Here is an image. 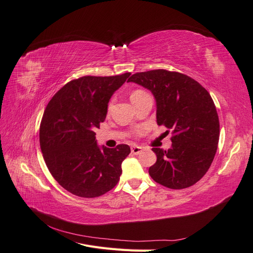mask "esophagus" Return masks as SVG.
Returning a JSON list of instances; mask_svg holds the SVG:
<instances>
[{"mask_svg": "<svg viewBox=\"0 0 253 253\" xmlns=\"http://www.w3.org/2000/svg\"><path fill=\"white\" fill-rule=\"evenodd\" d=\"M131 151H132L133 154L138 155V154H140V153H141L142 148H141V147H138V145H133V147L131 148Z\"/></svg>", "mask_w": 253, "mask_h": 253, "instance_id": "34e87169", "label": "esophagus"}]
</instances>
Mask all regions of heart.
Instances as JSON below:
<instances>
[{
    "label": "heart",
    "mask_w": 253,
    "mask_h": 253,
    "mask_svg": "<svg viewBox=\"0 0 253 253\" xmlns=\"http://www.w3.org/2000/svg\"><path fill=\"white\" fill-rule=\"evenodd\" d=\"M144 91L143 90H140V89H138V90H135V91H133L132 93V95H131V97H135V96H138V95H141V94H143ZM111 105H112V102L110 103V108H111ZM142 131L141 129H138V131H137V133L138 134H140Z\"/></svg>",
    "instance_id": "heart-1"
}]
</instances>
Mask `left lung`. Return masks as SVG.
<instances>
[{
	"label": "left lung",
	"mask_w": 253,
	"mask_h": 253,
	"mask_svg": "<svg viewBox=\"0 0 253 253\" xmlns=\"http://www.w3.org/2000/svg\"><path fill=\"white\" fill-rule=\"evenodd\" d=\"M148 88L156 100L158 126L172 129L169 150L153 148L149 174L170 189L193 186L209 170L217 150L219 120L210 94L187 75L166 70L136 73L127 80Z\"/></svg>",
	"instance_id": "8db88e82"
}]
</instances>
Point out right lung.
<instances>
[{
	"instance_id": "add662e5",
	"label": "right lung",
	"mask_w": 253,
	"mask_h": 253,
	"mask_svg": "<svg viewBox=\"0 0 253 253\" xmlns=\"http://www.w3.org/2000/svg\"><path fill=\"white\" fill-rule=\"evenodd\" d=\"M131 73L72 80L53 95L40 125V145L50 174L61 187L79 197L94 198L119 181L127 144L97 145L95 129L105 120L114 91Z\"/></svg>"
}]
</instances>
